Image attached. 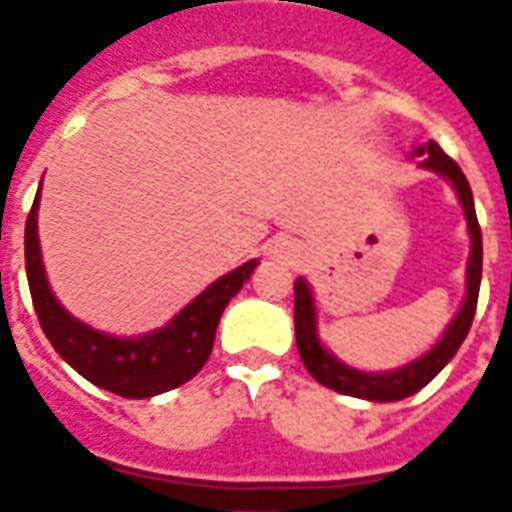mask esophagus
<instances>
[{
    "label": "esophagus",
    "mask_w": 512,
    "mask_h": 512,
    "mask_svg": "<svg viewBox=\"0 0 512 512\" xmlns=\"http://www.w3.org/2000/svg\"><path fill=\"white\" fill-rule=\"evenodd\" d=\"M288 257H290V252H288Z\"/></svg>",
    "instance_id": "1"
}]
</instances>
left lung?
Wrapping results in <instances>:
<instances>
[{
    "mask_svg": "<svg viewBox=\"0 0 512 512\" xmlns=\"http://www.w3.org/2000/svg\"><path fill=\"white\" fill-rule=\"evenodd\" d=\"M417 156H425L422 167L450 178V183L458 191V200H461L466 222H469V235H472V255H469V268H466V290L469 293H466L461 312L450 323V329L444 332V337L430 348L428 354L417 359V362H411V365L400 367L395 373H378L376 376V373H359L354 367H345L343 362H337L323 348L318 334H315L312 293L307 288V282L299 279L293 285V323H296V345H299L301 362L310 370V376L315 381H321L323 386H329L334 392H343V395L365 397V400H378V403H392V400H403V397L414 395V392H419L422 386L439 376L441 367L458 354V348H461L466 334L472 329L477 293H480V277H483V233H480L477 213H474L472 189H469V180L461 172V167L436 142L419 147Z\"/></svg>",
    "mask_w": 512,
    "mask_h": 512,
    "instance_id": "8db88e82",
    "label": "left lung"
}]
</instances>
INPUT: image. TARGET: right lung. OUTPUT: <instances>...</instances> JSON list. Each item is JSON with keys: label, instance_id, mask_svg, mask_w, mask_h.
Masks as SVG:
<instances>
[{"label": "right lung", "instance_id": "1", "mask_svg": "<svg viewBox=\"0 0 512 512\" xmlns=\"http://www.w3.org/2000/svg\"><path fill=\"white\" fill-rule=\"evenodd\" d=\"M38 197L32 202L24 227V257L32 304L38 312L40 329L46 332L54 351L95 386L134 400L169 392L197 376L213 351V337L224 307L244 288L257 260H249L227 277L216 279L164 329L136 340L109 337L71 318L60 307V301L51 296L38 246Z\"/></svg>", "mask_w": 512, "mask_h": 512}]
</instances>
